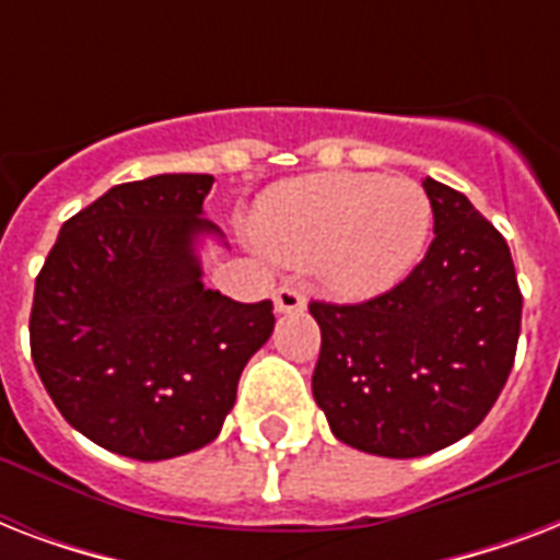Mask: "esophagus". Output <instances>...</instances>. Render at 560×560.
I'll return each mask as SVG.
<instances>
[{"label": "esophagus", "mask_w": 560, "mask_h": 560, "mask_svg": "<svg viewBox=\"0 0 560 560\" xmlns=\"http://www.w3.org/2000/svg\"><path fill=\"white\" fill-rule=\"evenodd\" d=\"M305 307V293L293 284H281L276 290V311L279 314H293V311H302Z\"/></svg>", "instance_id": "34e87169"}]
</instances>
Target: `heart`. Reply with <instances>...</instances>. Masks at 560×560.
Instances as JSON below:
<instances>
[{
	"mask_svg": "<svg viewBox=\"0 0 560 560\" xmlns=\"http://www.w3.org/2000/svg\"><path fill=\"white\" fill-rule=\"evenodd\" d=\"M433 226L430 197L412 179L316 174L267 191L253 218L258 244L279 261H314L328 288L366 296L404 279Z\"/></svg>",
	"mask_w": 560,
	"mask_h": 560,
	"instance_id": "obj_1",
	"label": "heart"
}]
</instances>
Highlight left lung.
<instances>
[{"instance_id": "left-lung-1", "label": "left lung", "mask_w": 560, "mask_h": 560, "mask_svg": "<svg viewBox=\"0 0 560 560\" xmlns=\"http://www.w3.org/2000/svg\"><path fill=\"white\" fill-rule=\"evenodd\" d=\"M433 244L395 288L363 302L311 299L323 346L314 398L334 435L412 459L459 442L500 398L523 296L505 237L465 194L424 179Z\"/></svg>"}]
</instances>
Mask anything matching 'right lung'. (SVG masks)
I'll list each match as a JSON object with an SVG mask.
<instances>
[{"label": "right lung", "instance_id": "right-lung-1", "mask_svg": "<svg viewBox=\"0 0 560 560\" xmlns=\"http://www.w3.org/2000/svg\"><path fill=\"white\" fill-rule=\"evenodd\" d=\"M211 174L121 183L69 218L31 305V360L69 424L101 447L160 462L209 444L272 302L206 290L191 253Z\"/></svg>", "mask_w": 560, "mask_h": 560}]
</instances>
